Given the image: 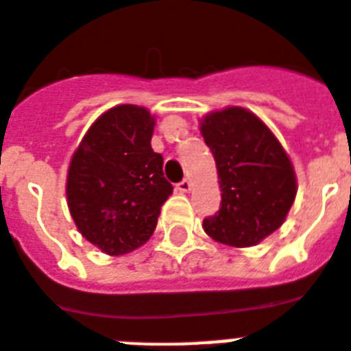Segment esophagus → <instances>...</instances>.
<instances>
[{
    "label": "esophagus",
    "instance_id": "34e87169",
    "mask_svg": "<svg viewBox=\"0 0 351 351\" xmlns=\"http://www.w3.org/2000/svg\"><path fill=\"white\" fill-rule=\"evenodd\" d=\"M176 188H178L181 193H186V191L191 190V182L188 181V179H182L181 182H178V186H176Z\"/></svg>",
    "mask_w": 351,
    "mask_h": 351
}]
</instances>
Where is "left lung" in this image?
<instances>
[{"label": "left lung", "mask_w": 351, "mask_h": 351, "mask_svg": "<svg viewBox=\"0 0 351 351\" xmlns=\"http://www.w3.org/2000/svg\"><path fill=\"white\" fill-rule=\"evenodd\" d=\"M217 161L221 202L204 230L229 247H252L282 226L296 195L291 161L274 133L243 108L208 115L200 125Z\"/></svg>", "instance_id": "1"}]
</instances>
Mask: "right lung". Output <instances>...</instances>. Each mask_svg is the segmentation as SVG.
Returning a JSON list of instances; mask_svg holds the SVG:
<instances>
[{
  "label": "right lung",
  "instance_id": "right-lung-1",
  "mask_svg": "<svg viewBox=\"0 0 351 351\" xmlns=\"http://www.w3.org/2000/svg\"><path fill=\"white\" fill-rule=\"evenodd\" d=\"M152 131L145 108H112L90 128L69 167L71 215L90 243L110 256L151 238L173 190L163 176V156L152 151Z\"/></svg>",
  "mask_w": 351,
  "mask_h": 351
}]
</instances>
